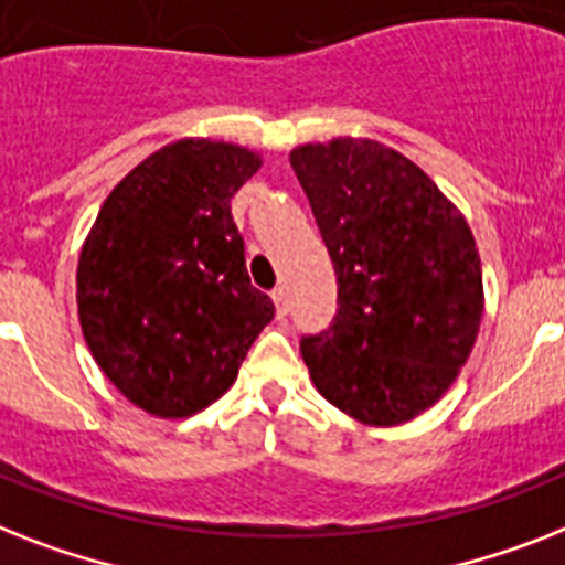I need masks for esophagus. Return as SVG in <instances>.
<instances>
[{"label":"esophagus","mask_w":565,"mask_h":565,"mask_svg":"<svg viewBox=\"0 0 565 565\" xmlns=\"http://www.w3.org/2000/svg\"><path fill=\"white\" fill-rule=\"evenodd\" d=\"M273 301H275V310H278V316L290 313V292H287V287H275Z\"/></svg>","instance_id":"34e87169"}]
</instances>
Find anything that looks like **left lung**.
Instances as JSON below:
<instances>
[{
	"label": "left lung",
	"mask_w": 565,
	"mask_h": 565,
	"mask_svg": "<svg viewBox=\"0 0 565 565\" xmlns=\"http://www.w3.org/2000/svg\"><path fill=\"white\" fill-rule=\"evenodd\" d=\"M290 164L339 284L330 328L301 337L310 377L362 424H406L441 401L473 351L484 310L473 232L380 141L301 145Z\"/></svg>",
	"instance_id": "8db88e82"
}]
</instances>
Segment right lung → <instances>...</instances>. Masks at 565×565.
I'll list each match as a JSON object with an SVG mask.
<instances>
[{
    "instance_id": "right-lung-1",
    "label": "right lung",
    "mask_w": 565,
    "mask_h": 565,
    "mask_svg": "<svg viewBox=\"0 0 565 565\" xmlns=\"http://www.w3.org/2000/svg\"><path fill=\"white\" fill-rule=\"evenodd\" d=\"M260 168L237 145L182 139L113 188L77 260V316L109 383L156 417H188L235 383L273 322L252 287L232 196Z\"/></svg>"
}]
</instances>
